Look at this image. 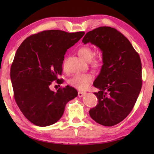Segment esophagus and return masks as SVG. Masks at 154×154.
<instances>
[{"label":"esophagus","mask_w":154,"mask_h":154,"mask_svg":"<svg viewBox=\"0 0 154 154\" xmlns=\"http://www.w3.org/2000/svg\"><path fill=\"white\" fill-rule=\"evenodd\" d=\"M85 94V93L81 92V91H79V92H78V96H79V97H82L84 96Z\"/></svg>","instance_id":"1"}]
</instances>
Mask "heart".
Wrapping results in <instances>:
<instances>
[{
  "instance_id": "obj_1",
  "label": "heart",
  "mask_w": 154,
  "mask_h": 154,
  "mask_svg": "<svg viewBox=\"0 0 154 154\" xmlns=\"http://www.w3.org/2000/svg\"><path fill=\"white\" fill-rule=\"evenodd\" d=\"M78 54L87 61H91L94 54L93 49L89 46H83L80 48L79 50H78ZM65 62H66V60H64L63 65H65ZM93 63L94 66H99L101 63V58H94ZM93 77V75L91 73L77 74L69 79V83L76 89L79 90H86L92 83Z\"/></svg>"
}]
</instances>
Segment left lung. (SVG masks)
<instances>
[{
    "instance_id": "left-lung-1",
    "label": "left lung",
    "mask_w": 154,
    "mask_h": 154,
    "mask_svg": "<svg viewBox=\"0 0 154 154\" xmlns=\"http://www.w3.org/2000/svg\"><path fill=\"white\" fill-rule=\"evenodd\" d=\"M102 51L103 65L93 85L98 103L89 110L95 122L104 126L120 123L131 112L142 89V63L130 41L115 28L101 26L85 35Z\"/></svg>"
}]
</instances>
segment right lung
I'll return each instance as SVG.
<instances>
[{
	"instance_id": "1",
	"label": "right lung",
	"mask_w": 154,
	"mask_h": 154,
	"mask_svg": "<svg viewBox=\"0 0 154 154\" xmlns=\"http://www.w3.org/2000/svg\"><path fill=\"white\" fill-rule=\"evenodd\" d=\"M85 34L50 30L40 32L23 41L16 52L11 68V79L16 103L26 119L38 126L51 125L63 114L69 101L78 94L73 87L49 86L62 73L67 49Z\"/></svg>"
}]
</instances>
